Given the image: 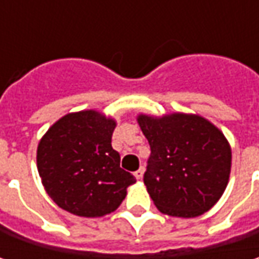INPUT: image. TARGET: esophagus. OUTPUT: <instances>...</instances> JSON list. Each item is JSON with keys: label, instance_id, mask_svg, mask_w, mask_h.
<instances>
[{"label": "esophagus", "instance_id": "obj_1", "mask_svg": "<svg viewBox=\"0 0 259 259\" xmlns=\"http://www.w3.org/2000/svg\"><path fill=\"white\" fill-rule=\"evenodd\" d=\"M134 174L138 180H141V179H143V176H144V167H140V168H138V170H137Z\"/></svg>", "mask_w": 259, "mask_h": 259}]
</instances>
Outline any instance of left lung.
I'll use <instances>...</instances> for the list:
<instances>
[{
	"label": "left lung",
	"instance_id": "left-lung-1",
	"mask_svg": "<svg viewBox=\"0 0 259 259\" xmlns=\"http://www.w3.org/2000/svg\"><path fill=\"white\" fill-rule=\"evenodd\" d=\"M151 154L144 183L157 209L179 218L207 212L226 189L231 148L225 135L197 115L138 116Z\"/></svg>",
	"mask_w": 259,
	"mask_h": 259
}]
</instances>
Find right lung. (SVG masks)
<instances>
[{
    "mask_svg": "<svg viewBox=\"0 0 259 259\" xmlns=\"http://www.w3.org/2000/svg\"><path fill=\"white\" fill-rule=\"evenodd\" d=\"M115 121L95 111L60 118L41 138L37 168L47 194L70 213L96 218L114 212L135 177L119 167L112 148Z\"/></svg>",
    "mask_w": 259,
    "mask_h": 259,
    "instance_id": "obj_1",
    "label": "right lung"
}]
</instances>
